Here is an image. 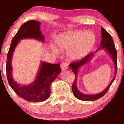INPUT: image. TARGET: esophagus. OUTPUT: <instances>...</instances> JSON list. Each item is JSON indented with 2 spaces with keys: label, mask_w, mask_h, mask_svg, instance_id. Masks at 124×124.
I'll return each mask as SVG.
<instances>
[{
  "label": "esophagus",
  "mask_w": 124,
  "mask_h": 124,
  "mask_svg": "<svg viewBox=\"0 0 124 124\" xmlns=\"http://www.w3.org/2000/svg\"><path fill=\"white\" fill-rule=\"evenodd\" d=\"M61 67L62 70H65L68 69V65H67V63H61Z\"/></svg>",
  "instance_id": "1"
}]
</instances>
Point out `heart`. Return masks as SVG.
I'll list each match as a JSON object with an SVG mask.
<instances>
[{
	"label": "heart",
	"instance_id": "b5f03b06",
	"mask_svg": "<svg viewBox=\"0 0 124 124\" xmlns=\"http://www.w3.org/2000/svg\"><path fill=\"white\" fill-rule=\"evenodd\" d=\"M96 38L92 31H68L58 35L55 42L61 51L69 49L68 56L72 61L83 59L94 46ZM56 51V49H54Z\"/></svg>",
	"mask_w": 124,
	"mask_h": 124
}]
</instances>
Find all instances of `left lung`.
<instances>
[{"instance_id": "8db88e82", "label": "left lung", "mask_w": 124, "mask_h": 124, "mask_svg": "<svg viewBox=\"0 0 124 124\" xmlns=\"http://www.w3.org/2000/svg\"><path fill=\"white\" fill-rule=\"evenodd\" d=\"M101 38L102 39L100 42V46L98 48L97 50H99L100 49H105V51L107 52H108L110 56H111L112 61H113L115 65V75L113 79H112L111 83L104 90L103 92H101L99 94H92V95H89V94H83L80 93L79 90H78V88H77V75H78V69L80 68V67L83 66L85 65L86 63H87L89 61L92 59V56H93L94 53H91L88 54L86 56L83 58V59H81L79 61H75V62H72L69 66L71 69H72V71L73 72L74 74H75V79L74 81L73 85H72V92L74 96L78 99L82 101H94L100 99V98L104 96L106 94L108 90L109 87L112 85V82L114 80L115 78H116V72H117V53H116V50L115 47V45L114 44L113 40L112 38L109 34L108 32L106 30L104 29L103 27H101Z\"/></svg>"}]
</instances>
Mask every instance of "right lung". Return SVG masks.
Segmentation results:
<instances>
[{
    "label": "right lung",
    "instance_id": "obj_1",
    "mask_svg": "<svg viewBox=\"0 0 124 124\" xmlns=\"http://www.w3.org/2000/svg\"><path fill=\"white\" fill-rule=\"evenodd\" d=\"M41 23L35 20H30L24 23L13 38L6 62V73L8 84L15 93L22 99L28 101L38 103L46 100L51 94L50 87L52 82L61 72L60 64H51L41 62L40 69L36 79L30 85L23 86L18 85L13 80L11 64L12 57L16 46L24 38H33L44 41V36L40 31Z\"/></svg>",
    "mask_w": 124,
    "mask_h": 124
}]
</instances>
